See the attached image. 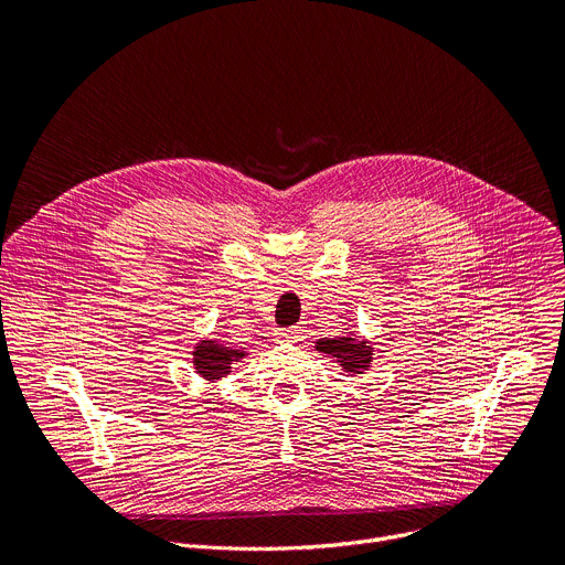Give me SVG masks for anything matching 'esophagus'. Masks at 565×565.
I'll return each mask as SVG.
<instances>
[{"mask_svg": "<svg viewBox=\"0 0 565 565\" xmlns=\"http://www.w3.org/2000/svg\"><path fill=\"white\" fill-rule=\"evenodd\" d=\"M279 342H299L303 340V327H292V329H281L277 331Z\"/></svg>", "mask_w": 565, "mask_h": 565, "instance_id": "esophagus-1", "label": "esophagus"}]
</instances>
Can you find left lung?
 <instances>
[{"label": "left lung", "mask_w": 565, "mask_h": 565, "mask_svg": "<svg viewBox=\"0 0 565 565\" xmlns=\"http://www.w3.org/2000/svg\"><path fill=\"white\" fill-rule=\"evenodd\" d=\"M315 349L319 353H324L329 358H333L335 362H340V366L351 373V375H360L362 371H366L371 366V355L373 349L369 342H358L353 335H342V338H321L315 342Z\"/></svg>", "instance_id": "1"}]
</instances>
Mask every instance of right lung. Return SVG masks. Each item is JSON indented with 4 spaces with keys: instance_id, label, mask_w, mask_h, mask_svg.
Returning a JSON list of instances; mask_svg holds the SVG:
<instances>
[{
    "instance_id": "add662e5",
    "label": "right lung",
    "mask_w": 565,
    "mask_h": 565,
    "mask_svg": "<svg viewBox=\"0 0 565 565\" xmlns=\"http://www.w3.org/2000/svg\"><path fill=\"white\" fill-rule=\"evenodd\" d=\"M244 358H246V351L225 347L216 340H201L192 351V360H194L192 364H194L196 373L210 382L225 377L230 373L232 364L244 360Z\"/></svg>"
}]
</instances>
